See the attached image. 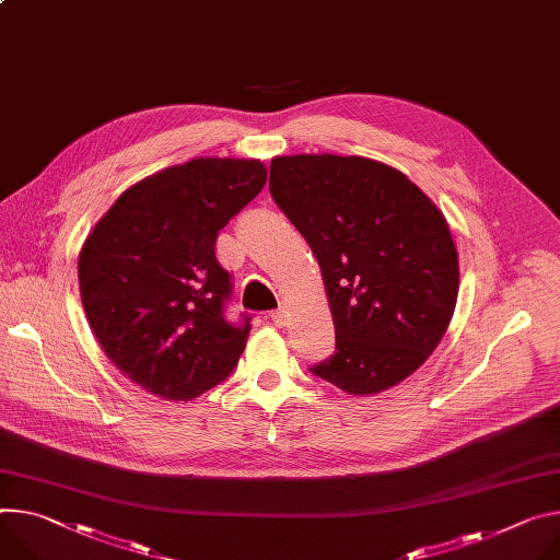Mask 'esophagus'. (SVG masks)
<instances>
[{
	"label": "esophagus",
	"instance_id": "34e87169",
	"mask_svg": "<svg viewBox=\"0 0 560 560\" xmlns=\"http://www.w3.org/2000/svg\"><path fill=\"white\" fill-rule=\"evenodd\" d=\"M270 317H272V322H275L277 326H285V311H283V308L272 311V313H270Z\"/></svg>",
	"mask_w": 560,
	"mask_h": 560
}]
</instances>
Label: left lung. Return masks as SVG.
I'll return each mask as SVG.
<instances>
[{
	"label": "left lung",
	"instance_id": "8db88e82",
	"mask_svg": "<svg viewBox=\"0 0 560 560\" xmlns=\"http://www.w3.org/2000/svg\"><path fill=\"white\" fill-rule=\"evenodd\" d=\"M270 194L308 241L335 324V354L311 371L348 395L416 373L444 337L460 266L444 214L399 170L364 156L270 163Z\"/></svg>",
	"mask_w": 560,
	"mask_h": 560
}]
</instances>
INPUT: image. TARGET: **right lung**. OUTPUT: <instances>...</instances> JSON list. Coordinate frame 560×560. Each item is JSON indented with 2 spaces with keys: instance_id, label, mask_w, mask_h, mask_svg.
I'll return each mask as SVG.
<instances>
[{
  "instance_id": "right-lung-1",
  "label": "right lung",
  "mask_w": 560,
  "mask_h": 560,
  "mask_svg": "<svg viewBox=\"0 0 560 560\" xmlns=\"http://www.w3.org/2000/svg\"><path fill=\"white\" fill-rule=\"evenodd\" d=\"M257 159H194L125 189L86 236L78 279L107 358L147 393L189 401L223 382L249 335L225 319L217 236L257 196Z\"/></svg>"
}]
</instances>
